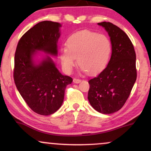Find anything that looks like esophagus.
Wrapping results in <instances>:
<instances>
[{"label": "esophagus", "mask_w": 151, "mask_h": 151, "mask_svg": "<svg viewBox=\"0 0 151 151\" xmlns=\"http://www.w3.org/2000/svg\"><path fill=\"white\" fill-rule=\"evenodd\" d=\"M73 82H74V83H76V84H78V83L81 82V79H77V78H74Z\"/></svg>", "instance_id": "obj_1"}]
</instances>
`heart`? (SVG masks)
Returning a JSON list of instances; mask_svg holds the SVG:
<instances>
[{
	"label": "heart",
	"instance_id": "1",
	"mask_svg": "<svg viewBox=\"0 0 151 151\" xmlns=\"http://www.w3.org/2000/svg\"><path fill=\"white\" fill-rule=\"evenodd\" d=\"M66 47L60 50V57L67 72L72 70L77 59L78 65L86 73H98L107 65L111 52V44L106 36L86 30L70 36Z\"/></svg>",
	"mask_w": 151,
	"mask_h": 151
}]
</instances>
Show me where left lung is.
<instances>
[{"mask_svg": "<svg viewBox=\"0 0 151 151\" xmlns=\"http://www.w3.org/2000/svg\"><path fill=\"white\" fill-rule=\"evenodd\" d=\"M108 32L112 53L108 65L89 79L88 99L96 111L113 114L125 104L137 77L136 52L125 32L109 22H99Z\"/></svg>", "mask_w": 151, "mask_h": 151, "instance_id": "left-lung-1", "label": "left lung"}]
</instances>
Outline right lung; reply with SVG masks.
<instances>
[{
    "label": "right lung",
    "instance_id": "obj_1",
    "mask_svg": "<svg viewBox=\"0 0 151 151\" xmlns=\"http://www.w3.org/2000/svg\"><path fill=\"white\" fill-rule=\"evenodd\" d=\"M60 27L56 22H38L22 36L15 53V86L27 106L43 116L52 114L60 108L66 86L73 80L60 73L50 57L39 65H35L32 61L37 50L58 55Z\"/></svg>",
    "mask_w": 151,
    "mask_h": 151
}]
</instances>
